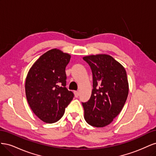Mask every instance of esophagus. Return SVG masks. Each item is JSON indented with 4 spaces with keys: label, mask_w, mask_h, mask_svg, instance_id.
<instances>
[{
    "label": "esophagus",
    "mask_w": 156,
    "mask_h": 156,
    "mask_svg": "<svg viewBox=\"0 0 156 156\" xmlns=\"http://www.w3.org/2000/svg\"><path fill=\"white\" fill-rule=\"evenodd\" d=\"M74 94L75 97H78L79 96V91H75Z\"/></svg>",
    "instance_id": "esophagus-1"
}]
</instances>
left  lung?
<instances>
[{
	"label": "left lung",
	"instance_id": "obj_1",
	"mask_svg": "<svg viewBox=\"0 0 156 156\" xmlns=\"http://www.w3.org/2000/svg\"><path fill=\"white\" fill-rule=\"evenodd\" d=\"M93 75L90 100L83 103L84 117L88 124L103 127L110 124L121 112L129 92L124 67L109 55L85 56Z\"/></svg>",
	"mask_w": 156,
	"mask_h": 156
}]
</instances>
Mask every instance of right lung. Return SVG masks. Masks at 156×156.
<instances>
[{
    "label": "right lung",
    "instance_id": "obj_1",
    "mask_svg": "<svg viewBox=\"0 0 156 156\" xmlns=\"http://www.w3.org/2000/svg\"><path fill=\"white\" fill-rule=\"evenodd\" d=\"M71 55L52 49L33 64L27 73L25 94L33 112L45 123H55L64 114L73 93L66 88V67Z\"/></svg>",
    "mask_w": 156,
    "mask_h": 156
}]
</instances>
